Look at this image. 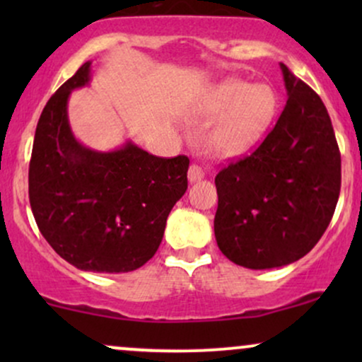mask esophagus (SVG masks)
<instances>
[{
    "instance_id": "esophagus-1",
    "label": "esophagus",
    "mask_w": 362,
    "mask_h": 362,
    "mask_svg": "<svg viewBox=\"0 0 362 362\" xmlns=\"http://www.w3.org/2000/svg\"><path fill=\"white\" fill-rule=\"evenodd\" d=\"M201 178H204V170H202L201 167H197V165H190L189 180L197 182V180H201Z\"/></svg>"
}]
</instances>
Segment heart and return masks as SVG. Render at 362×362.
Returning a JSON list of instances; mask_svg holds the SVG:
<instances>
[{
	"label": "heart",
	"mask_w": 362,
	"mask_h": 362,
	"mask_svg": "<svg viewBox=\"0 0 362 362\" xmlns=\"http://www.w3.org/2000/svg\"><path fill=\"white\" fill-rule=\"evenodd\" d=\"M276 112V97L267 86H252L240 80L214 85L202 97L194 117L211 122L202 144L211 156L236 160L264 139Z\"/></svg>",
	"instance_id": "obj_1"
}]
</instances>
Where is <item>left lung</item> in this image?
<instances>
[{
	"mask_svg": "<svg viewBox=\"0 0 362 362\" xmlns=\"http://www.w3.org/2000/svg\"><path fill=\"white\" fill-rule=\"evenodd\" d=\"M288 102L250 156L216 175L219 250L236 265L274 269L305 257L330 224L340 153L322 98L281 62Z\"/></svg>",
	"mask_w": 362,
	"mask_h": 362,
	"instance_id": "8db88e82",
	"label": "left lung"
}]
</instances>
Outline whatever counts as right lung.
<instances>
[{
    "label": "right lung",
    "mask_w": 362,
    "mask_h": 362,
    "mask_svg": "<svg viewBox=\"0 0 362 362\" xmlns=\"http://www.w3.org/2000/svg\"><path fill=\"white\" fill-rule=\"evenodd\" d=\"M90 80L88 61L44 107L28 197L40 233L66 262L90 272H131L160 247L170 211L187 190L189 158L153 156L132 141L114 151L83 146L69 126L68 100Z\"/></svg>",
    "instance_id": "1"
}]
</instances>
